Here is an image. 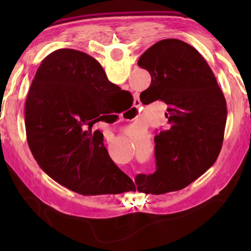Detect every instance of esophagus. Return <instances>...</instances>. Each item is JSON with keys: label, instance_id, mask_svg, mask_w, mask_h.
Returning a JSON list of instances; mask_svg holds the SVG:
<instances>
[{"label": "esophagus", "instance_id": "34e87169", "mask_svg": "<svg viewBox=\"0 0 251 251\" xmlns=\"http://www.w3.org/2000/svg\"><path fill=\"white\" fill-rule=\"evenodd\" d=\"M140 104H141L140 99H136V100H135V106H136V108H139Z\"/></svg>", "mask_w": 251, "mask_h": 251}]
</instances>
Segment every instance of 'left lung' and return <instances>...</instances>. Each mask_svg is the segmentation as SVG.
I'll use <instances>...</instances> for the list:
<instances>
[{
    "label": "left lung",
    "instance_id": "obj_1",
    "mask_svg": "<svg viewBox=\"0 0 251 251\" xmlns=\"http://www.w3.org/2000/svg\"><path fill=\"white\" fill-rule=\"evenodd\" d=\"M138 66L152 77L140 95L142 103L164 101L168 126L154 138L156 172L138 176L137 189L155 195L181 190L219 155L227 115L225 96L206 60L183 41H158Z\"/></svg>",
    "mask_w": 251,
    "mask_h": 251
}]
</instances>
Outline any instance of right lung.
<instances>
[{"label":"right lung","mask_w":251,"mask_h":251,"mask_svg":"<svg viewBox=\"0 0 251 251\" xmlns=\"http://www.w3.org/2000/svg\"><path fill=\"white\" fill-rule=\"evenodd\" d=\"M119 92L100 63L83 51L57 50L42 61L25 100V132L32 155L56 182L82 195L136 189L111 159L103 135L92 132Z\"/></svg>","instance_id":"right-lung-1"}]
</instances>
